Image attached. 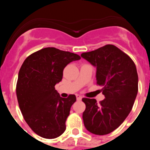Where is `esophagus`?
<instances>
[{
  "mask_svg": "<svg viewBox=\"0 0 150 150\" xmlns=\"http://www.w3.org/2000/svg\"><path fill=\"white\" fill-rule=\"evenodd\" d=\"M76 100H82V97L80 96L79 95H76Z\"/></svg>",
  "mask_w": 150,
  "mask_h": 150,
  "instance_id": "esophagus-1",
  "label": "esophagus"
}]
</instances>
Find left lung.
Instances as JSON below:
<instances>
[{
  "mask_svg": "<svg viewBox=\"0 0 150 150\" xmlns=\"http://www.w3.org/2000/svg\"><path fill=\"white\" fill-rule=\"evenodd\" d=\"M81 57L96 67L97 84L102 86L105 98H84V125L94 134L113 132L130 113L138 91V75L132 59L114 45H106Z\"/></svg>",
  "mask_w": 150,
  "mask_h": 150,
  "instance_id": "8db88e82",
  "label": "left lung"
}]
</instances>
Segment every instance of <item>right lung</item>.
Here are the masks:
<instances>
[{
    "label": "right lung",
    "instance_id": "obj_1",
    "mask_svg": "<svg viewBox=\"0 0 150 150\" xmlns=\"http://www.w3.org/2000/svg\"><path fill=\"white\" fill-rule=\"evenodd\" d=\"M80 56L54 47L35 52L24 61L16 84L18 103L33 132L43 138L59 137L76 96L60 97L55 84L62 81L64 68Z\"/></svg>",
    "mask_w": 150,
    "mask_h": 150
}]
</instances>
